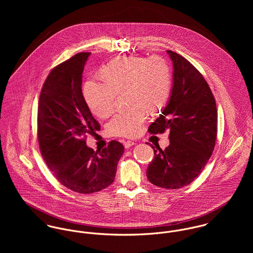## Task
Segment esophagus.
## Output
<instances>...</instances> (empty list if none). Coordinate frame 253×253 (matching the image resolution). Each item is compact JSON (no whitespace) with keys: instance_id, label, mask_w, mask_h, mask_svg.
<instances>
[{"instance_id":"obj_1","label":"esophagus","mask_w":253,"mask_h":253,"mask_svg":"<svg viewBox=\"0 0 253 253\" xmlns=\"http://www.w3.org/2000/svg\"><path fill=\"white\" fill-rule=\"evenodd\" d=\"M124 145H125V148L126 149H128V148H130L131 146H133V145H135V142L134 141H126V142H124Z\"/></svg>"}]
</instances>
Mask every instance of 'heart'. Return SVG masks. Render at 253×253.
<instances>
[{"label":"heart","mask_w":253,"mask_h":253,"mask_svg":"<svg viewBox=\"0 0 253 253\" xmlns=\"http://www.w3.org/2000/svg\"><path fill=\"white\" fill-rule=\"evenodd\" d=\"M105 79L91 78L84 86V96L91 113L106 118L115 108L118 93L126 90L128 110L114 116L109 132L120 137H134L143 128L148 110L158 111L169 100L171 90V72L161 56L148 58L120 56L111 60L102 70Z\"/></svg>","instance_id":"obj_1"}]
</instances>
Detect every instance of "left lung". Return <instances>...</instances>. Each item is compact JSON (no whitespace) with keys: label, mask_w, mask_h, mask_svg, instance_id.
I'll use <instances>...</instances> for the list:
<instances>
[{"label":"left lung","mask_w":253,"mask_h":253,"mask_svg":"<svg viewBox=\"0 0 253 253\" xmlns=\"http://www.w3.org/2000/svg\"><path fill=\"white\" fill-rule=\"evenodd\" d=\"M173 65L172 88L169 103L150 125V133L169 130V145L159 151L147 169L152 184L179 189L202 172L214 149L217 109L214 96L203 77L180 54L167 50Z\"/></svg>","instance_id":"left-lung-1"}]
</instances>
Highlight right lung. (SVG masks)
Wrapping results in <instances>:
<instances>
[{"label":"right lung","mask_w":253,"mask_h":253,"mask_svg":"<svg viewBox=\"0 0 253 253\" xmlns=\"http://www.w3.org/2000/svg\"><path fill=\"white\" fill-rule=\"evenodd\" d=\"M89 55L77 53L54 67L44 81L38 106L42 156L56 179L80 194L111 185L125 151L115 140L96 152L86 146V134L100 130L82 92L83 71Z\"/></svg>","instance_id":"1"}]
</instances>
